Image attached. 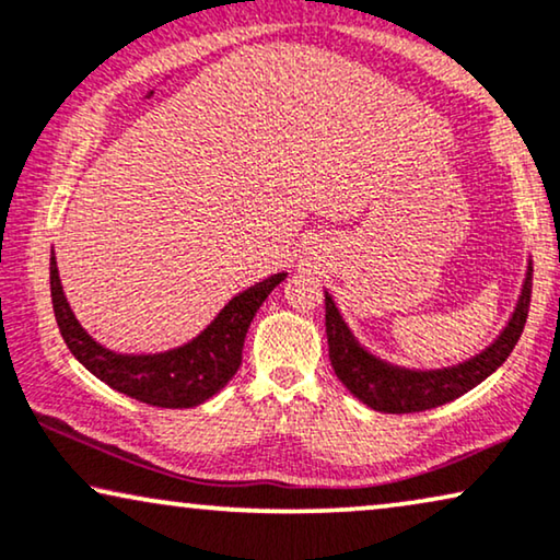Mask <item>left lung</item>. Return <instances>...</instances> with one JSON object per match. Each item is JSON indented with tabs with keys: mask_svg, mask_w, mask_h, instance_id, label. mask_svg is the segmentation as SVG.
<instances>
[{
	"mask_svg": "<svg viewBox=\"0 0 560 560\" xmlns=\"http://www.w3.org/2000/svg\"><path fill=\"white\" fill-rule=\"evenodd\" d=\"M530 292L533 260H527L517 304H514L510 319H506L497 338L476 355L466 358V361L441 369H409L376 355L374 350H369L355 338L346 319H342L332 294L325 292V330L327 346H330V363L340 382L346 384V389L366 407L376 409V412L405 415L448 405L460 394L479 386L483 378H489L506 361V355L517 346L527 323Z\"/></svg>",
	"mask_w": 560,
	"mask_h": 560,
	"instance_id": "1",
	"label": "left lung"
}]
</instances>
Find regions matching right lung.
<instances>
[{
	"label": "right lung",
	"instance_id": "right-lung-1",
	"mask_svg": "<svg viewBox=\"0 0 560 560\" xmlns=\"http://www.w3.org/2000/svg\"><path fill=\"white\" fill-rule=\"evenodd\" d=\"M284 279L287 271H279L243 289L197 338L184 346L161 350V353H117V350L104 348L81 327L66 300L56 256L50 250V300H54L58 330L73 358L115 392L168 409L202 405L235 376V371L241 369L245 332L253 317L266 296Z\"/></svg>",
	"mask_w": 560,
	"mask_h": 560
}]
</instances>
